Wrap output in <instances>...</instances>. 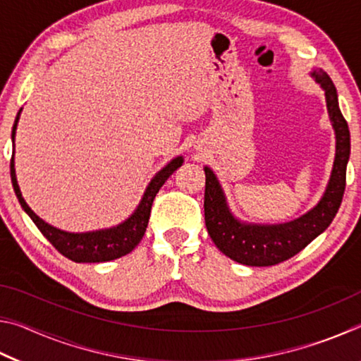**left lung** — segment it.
I'll return each mask as SVG.
<instances>
[{"mask_svg":"<svg viewBox=\"0 0 361 361\" xmlns=\"http://www.w3.org/2000/svg\"><path fill=\"white\" fill-rule=\"evenodd\" d=\"M312 76L325 89L329 119L336 133L334 166L325 194L317 207L285 224H243L231 215L215 173L205 167V226L219 252L247 266H274L290 259L320 235L338 213L345 189V170L350 156V132L338 103V92L326 71Z\"/></svg>","mask_w":361,"mask_h":361,"instance_id":"8db88e82","label":"left lung"}]
</instances>
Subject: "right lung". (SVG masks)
Here are the masks:
<instances>
[{
    "mask_svg": "<svg viewBox=\"0 0 361 361\" xmlns=\"http://www.w3.org/2000/svg\"><path fill=\"white\" fill-rule=\"evenodd\" d=\"M20 111L17 113V118L12 127V143H14L17 122L20 118ZM183 164V157H176L172 162L167 164L161 172L156 173L154 178L146 188L143 194L142 202H140L138 209L132 213L129 219H126L124 223L111 229H102L94 232H82V234H73V232L60 231L54 226L47 224L46 221L36 215V213L30 209L25 200L22 197V192L17 185L16 178V169H14V152L11 157V181L14 192L19 199V204L22 209L27 212V215L33 219L36 228L41 231V234L52 243L54 248L59 253H62L65 258H68L75 262H103V261H111L116 258H121L127 253H130L135 248L140 240L143 239L146 226L149 221V213L152 207V200H154L159 189L162 188L164 183L172 175L176 169Z\"/></svg>",
    "mask_w": 361,
    "mask_h": 361,
    "instance_id": "obj_1",
    "label": "right lung"
}]
</instances>
